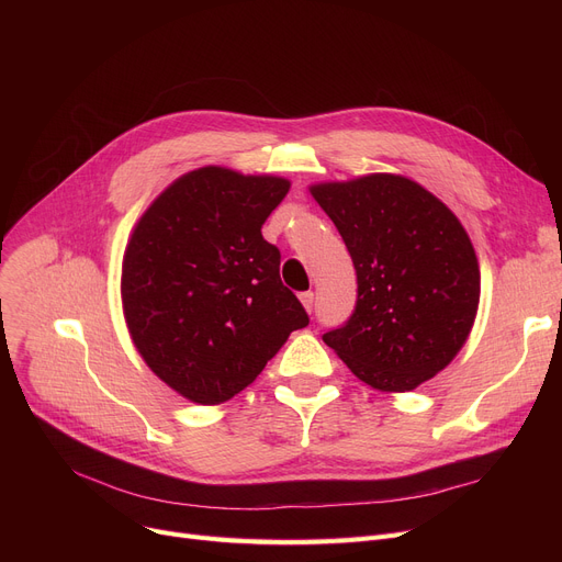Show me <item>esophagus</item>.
Returning a JSON list of instances; mask_svg holds the SVG:
<instances>
[{
	"label": "esophagus",
	"instance_id": "1",
	"mask_svg": "<svg viewBox=\"0 0 562 562\" xmlns=\"http://www.w3.org/2000/svg\"><path fill=\"white\" fill-rule=\"evenodd\" d=\"M301 303L305 305V310H307V312H312V310H314V291H305V293H301Z\"/></svg>",
	"mask_w": 562,
	"mask_h": 562
}]
</instances>
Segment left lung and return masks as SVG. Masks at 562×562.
Instances as JSON below:
<instances>
[{
	"label": "left lung",
	"instance_id": "obj_1",
	"mask_svg": "<svg viewBox=\"0 0 562 562\" xmlns=\"http://www.w3.org/2000/svg\"><path fill=\"white\" fill-rule=\"evenodd\" d=\"M358 273L350 318L323 335L382 392H409L445 369L474 326L481 271L460 221L417 182L367 175L312 187Z\"/></svg>",
	"mask_w": 562,
	"mask_h": 562
}]
</instances>
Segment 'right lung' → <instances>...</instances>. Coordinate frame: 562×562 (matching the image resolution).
I'll use <instances>...</instances> for the list:
<instances>
[{
    "instance_id": "1",
    "label": "right lung",
    "mask_w": 562,
    "mask_h": 562,
    "mask_svg": "<svg viewBox=\"0 0 562 562\" xmlns=\"http://www.w3.org/2000/svg\"><path fill=\"white\" fill-rule=\"evenodd\" d=\"M289 182L206 166L172 182L134 227L123 259L132 339L168 387L216 405L261 373L310 316L261 236Z\"/></svg>"
}]
</instances>
